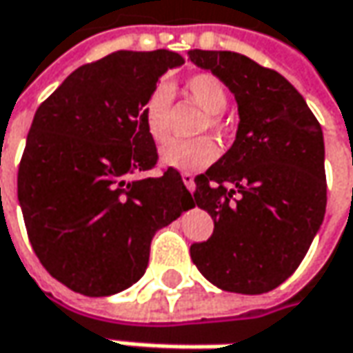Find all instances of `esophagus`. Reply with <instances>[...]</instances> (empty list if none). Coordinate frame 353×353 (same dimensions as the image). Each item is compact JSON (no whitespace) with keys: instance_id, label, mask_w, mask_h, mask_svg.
I'll return each mask as SVG.
<instances>
[{"instance_id":"34e87169","label":"esophagus","mask_w":353,"mask_h":353,"mask_svg":"<svg viewBox=\"0 0 353 353\" xmlns=\"http://www.w3.org/2000/svg\"><path fill=\"white\" fill-rule=\"evenodd\" d=\"M181 179H183L185 188H188L189 191H193V188H195V181H193V174H189V172H183V174H181Z\"/></svg>"}]
</instances>
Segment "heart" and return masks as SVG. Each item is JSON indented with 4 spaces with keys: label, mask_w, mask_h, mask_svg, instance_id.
<instances>
[{
    "label": "heart",
    "mask_w": 353,
    "mask_h": 353,
    "mask_svg": "<svg viewBox=\"0 0 353 353\" xmlns=\"http://www.w3.org/2000/svg\"><path fill=\"white\" fill-rule=\"evenodd\" d=\"M181 90L193 103L207 113V119L201 123V132L209 128L213 132L225 130V121L221 113L228 105V90L223 79L211 72H201L189 76L183 81ZM170 103H172L170 92L164 85H158L146 95L140 109L144 127L148 130L150 139L158 144H162L170 137ZM160 156L162 162L170 168H176L181 172H197L213 164L216 158V144L211 139L172 140L162 148Z\"/></svg>",
    "instance_id": "heart-1"
}]
</instances>
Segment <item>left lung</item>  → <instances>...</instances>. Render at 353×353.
<instances>
[{
    "label": "left lung",
    "mask_w": 353,
    "mask_h": 353,
    "mask_svg": "<svg viewBox=\"0 0 353 353\" xmlns=\"http://www.w3.org/2000/svg\"><path fill=\"white\" fill-rule=\"evenodd\" d=\"M188 56L225 81L240 115L230 150L195 177L193 199L214 228L191 246V260L225 291L268 293L297 270L324 219L321 123L272 68L228 50Z\"/></svg>",
    "instance_id": "1"
}]
</instances>
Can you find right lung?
<instances>
[{
    "label": "right lung",
    "instance_id": "add662e5",
    "mask_svg": "<svg viewBox=\"0 0 353 353\" xmlns=\"http://www.w3.org/2000/svg\"><path fill=\"white\" fill-rule=\"evenodd\" d=\"M183 58L170 50H119L79 66L32 119L17 197L44 270L88 297H107L146 272L156 230L195 207L176 168L140 115L146 95Z\"/></svg>",
    "mask_w": 353,
    "mask_h": 353
}]
</instances>
